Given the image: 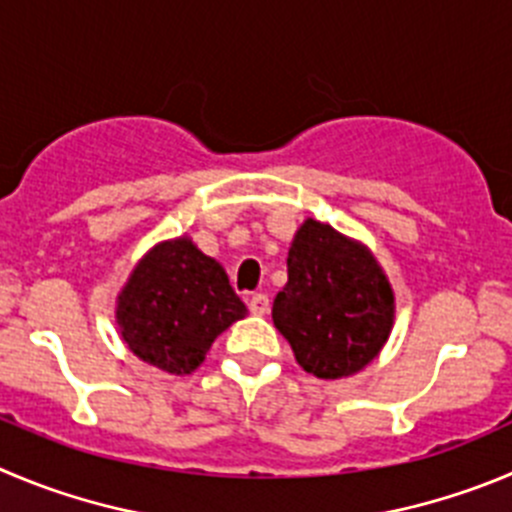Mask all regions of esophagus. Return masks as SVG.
<instances>
[{"label": "esophagus", "instance_id": "34e87169", "mask_svg": "<svg viewBox=\"0 0 512 512\" xmlns=\"http://www.w3.org/2000/svg\"><path fill=\"white\" fill-rule=\"evenodd\" d=\"M250 310L255 315H265L267 310H270V298H267L265 293H255V295H250Z\"/></svg>", "mask_w": 512, "mask_h": 512}]
</instances>
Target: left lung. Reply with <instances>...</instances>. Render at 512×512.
I'll use <instances>...</instances> for the list:
<instances>
[{"label":"left lung","instance_id":"1","mask_svg":"<svg viewBox=\"0 0 512 512\" xmlns=\"http://www.w3.org/2000/svg\"><path fill=\"white\" fill-rule=\"evenodd\" d=\"M275 328L318 379L364 369L386 343L394 295L371 252L308 219L288 252V283L272 303Z\"/></svg>","mask_w":512,"mask_h":512}]
</instances>
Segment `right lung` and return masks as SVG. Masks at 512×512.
Here are the masks:
<instances>
[{
  "mask_svg": "<svg viewBox=\"0 0 512 512\" xmlns=\"http://www.w3.org/2000/svg\"><path fill=\"white\" fill-rule=\"evenodd\" d=\"M247 308L217 260L191 240L161 242L118 295V328L138 358L169 374H191L209 346Z\"/></svg>",
  "mask_w": 512,
  "mask_h": 512,
  "instance_id": "right-lung-1",
  "label": "right lung"
}]
</instances>
